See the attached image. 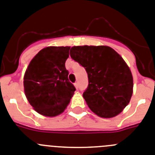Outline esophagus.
I'll list each match as a JSON object with an SVG mask.
<instances>
[{
  "label": "esophagus",
  "instance_id": "34e87169",
  "mask_svg": "<svg viewBox=\"0 0 155 155\" xmlns=\"http://www.w3.org/2000/svg\"><path fill=\"white\" fill-rule=\"evenodd\" d=\"M74 84L75 88H76L77 89H78V82H75Z\"/></svg>",
  "mask_w": 155,
  "mask_h": 155
}]
</instances>
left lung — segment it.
<instances>
[{"mask_svg": "<svg viewBox=\"0 0 155 155\" xmlns=\"http://www.w3.org/2000/svg\"><path fill=\"white\" fill-rule=\"evenodd\" d=\"M71 57L84 67L88 85L83 97L92 112L101 117H115L133 95L130 69L121 55L108 46H74Z\"/></svg>", "mask_w": 155, "mask_h": 155, "instance_id": "8db88e82", "label": "left lung"}]
</instances>
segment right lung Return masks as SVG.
I'll list each match as a JSON object with an SVG mask.
<instances>
[{
    "instance_id": "1",
    "label": "right lung",
    "mask_w": 155,
    "mask_h": 155,
    "mask_svg": "<svg viewBox=\"0 0 155 155\" xmlns=\"http://www.w3.org/2000/svg\"><path fill=\"white\" fill-rule=\"evenodd\" d=\"M70 48L68 46L45 48L33 58L25 72V95L41 115L55 117L63 113L76 90L65 67Z\"/></svg>"
}]
</instances>
